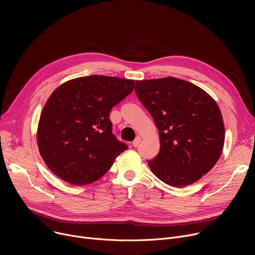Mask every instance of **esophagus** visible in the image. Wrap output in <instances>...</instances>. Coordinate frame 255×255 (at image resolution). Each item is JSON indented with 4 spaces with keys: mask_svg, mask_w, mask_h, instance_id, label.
Instances as JSON below:
<instances>
[{
    "mask_svg": "<svg viewBox=\"0 0 255 255\" xmlns=\"http://www.w3.org/2000/svg\"><path fill=\"white\" fill-rule=\"evenodd\" d=\"M141 141V137L140 136H137L134 140H133V142H132V144H133V146H137L138 144H139V142Z\"/></svg>",
    "mask_w": 255,
    "mask_h": 255,
    "instance_id": "1",
    "label": "esophagus"
}]
</instances>
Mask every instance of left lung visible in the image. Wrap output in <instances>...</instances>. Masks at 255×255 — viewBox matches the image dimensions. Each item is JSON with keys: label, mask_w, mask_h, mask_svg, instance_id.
<instances>
[{"label": "left lung", "mask_w": 255, "mask_h": 255, "mask_svg": "<svg viewBox=\"0 0 255 255\" xmlns=\"http://www.w3.org/2000/svg\"><path fill=\"white\" fill-rule=\"evenodd\" d=\"M135 93L159 131L160 151L148 160L154 175L181 188L209 172L218 161L225 137L216 101L176 77L136 80Z\"/></svg>", "instance_id": "left-lung-1"}]
</instances>
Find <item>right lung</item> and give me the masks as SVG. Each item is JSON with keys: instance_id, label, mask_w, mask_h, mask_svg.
Instances as JSON below:
<instances>
[{"instance_id": "add662e5", "label": "right lung", "mask_w": 255, "mask_h": 255, "mask_svg": "<svg viewBox=\"0 0 255 255\" xmlns=\"http://www.w3.org/2000/svg\"><path fill=\"white\" fill-rule=\"evenodd\" d=\"M133 89V79L90 75L52 92L40 115L37 143L56 176L75 186L94 183L128 149L113 134L110 113Z\"/></svg>"}]
</instances>
